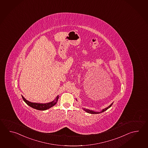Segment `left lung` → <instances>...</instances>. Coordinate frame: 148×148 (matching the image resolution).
Segmentation results:
<instances>
[{
    "label": "left lung",
    "instance_id": "8db88e82",
    "mask_svg": "<svg viewBox=\"0 0 148 148\" xmlns=\"http://www.w3.org/2000/svg\"><path fill=\"white\" fill-rule=\"evenodd\" d=\"M113 103H112L110 105V106H109L108 107H107V108H106L105 109H103L101 111V112H95L93 111H92V110H88V109H85V108H83V110H84L87 113H90V114H99V113H102L103 112L106 111L108 109H109L112 106V104H113Z\"/></svg>",
    "mask_w": 148,
    "mask_h": 148
}]
</instances>
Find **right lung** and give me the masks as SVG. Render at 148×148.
<instances>
[{"label":"right lung","mask_w":148,"mask_h":148,"mask_svg":"<svg viewBox=\"0 0 148 148\" xmlns=\"http://www.w3.org/2000/svg\"><path fill=\"white\" fill-rule=\"evenodd\" d=\"M21 97H22L23 100L26 103L28 106L33 108V109H36V110H40V111L46 110L47 109L51 108L52 106H54L57 103L58 99L59 98L58 95L56 97V99L54 101H53L52 102L46 103H38L31 102H29V101H27V100H26L23 96L21 95Z\"/></svg>","instance_id":"obj_1"}]
</instances>
